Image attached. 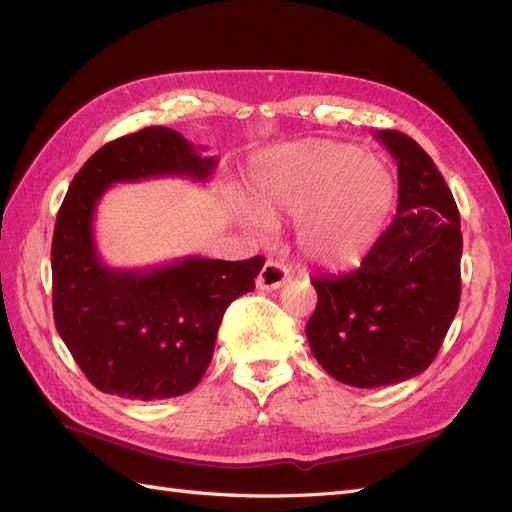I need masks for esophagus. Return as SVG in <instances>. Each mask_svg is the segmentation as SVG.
I'll return each instance as SVG.
<instances>
[{"instance_id": "34e87169", "label": "esophagus", "mask_w": 512, "mask_h": 512, "mask_svg": "<svg viewBox=\"0 0 512 512\" xmlns=\"http://www.w3.org/2000/svg\"><path fill=\"white\" fill-rule=\"evenodd\" d=\"M288 280H290L288 267H284L282 262H277V260H267L265 267H262V271L256 277V288L258 290H277V288H282Z\"/></svg>"}]
</instances>
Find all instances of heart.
Masks as SVG:
<instances>
[{
    "mask_svg": "<svg viewBox=\"0 0 512 512\" xmlns=\"http://www.w3.org/2000/svg\"><path fill=\"white\" fill-rule=\"evenodd\" d=\"M260 218L301 215V250L331 269L354 267L374 250L397 198L393 170L359 147L305 141L271 149L252 170Z\"/></svg>",
    "mask_w": 512,
    "mask_h": 512,
    "instance_id": "heart-1",
    "label": "heart"
}]
</instances>
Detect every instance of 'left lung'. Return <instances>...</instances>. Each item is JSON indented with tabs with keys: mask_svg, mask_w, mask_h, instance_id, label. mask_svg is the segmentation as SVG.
Masks as SVG:
<instances>
[{
	"mask_svg": "<svg viewBox=\"0 0 512 512\" xmlns=\"http://www.w3.org/2000/svg\"><path fill=\"white\" fill-rule=\"evenodd\" d=\"M376 138L397 162V215L359 269L312 280L318 305L305 327L327 374L359 389L425 371L461 297L463 239L451 190L410 136L380 130Z\"/></svg>",
	"mask_w": 512,
	"mask_h": 512,
	"instance_id": "obj_1",
	"label": "left lung"
}]
</instances>
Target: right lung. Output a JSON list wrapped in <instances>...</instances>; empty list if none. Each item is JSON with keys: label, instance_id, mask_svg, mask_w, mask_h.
<instances>
[{"label": "right lung", "instance_id": "right-lung-1", "mask_svg": "<svg viewBox=\"0 0 512 512\" xmlns=\"http://www.w3.org/2000/svg\"><path fill=\"white\" fill-rule=\"evenodd\" d=\"M215 166L179 132L151 126L98 149L70 183L51 247L53 316L102 393L138 401L190 393L211 363L226 307L254 290L262 256H188L132 271L106 267L98 254L94 211L106 188L168 175L205 181Z\"/></svg>", "mask_w": 512, "mask_h": 512}]
</instances>
